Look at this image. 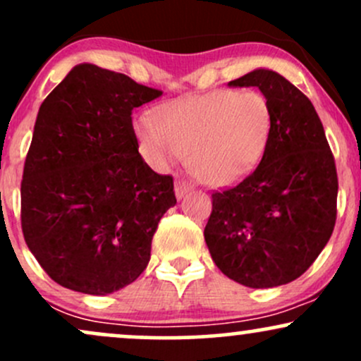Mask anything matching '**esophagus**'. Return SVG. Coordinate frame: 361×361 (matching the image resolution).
Instances as JSON below:
<instances>
[{
  "label": "esophagus",
  "mask_w": 361,
  "mask_h": 361,
  "mask_svg": "<svg viewBox=\"0 0 361 361\" xmlns=\"http://www.w3.org/2000/svg\"><path fill=\"white\" fill-rule=\"evenodd\" d=\"M190 190H192V186L186 183V181H180V180H178L176 183H175V193H176L178 198H183L185 195L190 192Z\"/></svg>",
  "instance_id": "esophagus-1"
}]
</instances>
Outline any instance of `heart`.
Returning <instances> with one entry per match:
<instances>
[{
	"label": "heart",
	"mask_w": 361,
	"mask_h": 361,
	"mask_svg": "<svg viewBox=\"0 0 361 361\" xmlns=\"http://www.w3.org/2000/svg\"><path fill=\"white\" fill-rule=\"evenodd\" d=\"M134 130L156 168L181 163L209 185L243 180L258 166L273 130L271 103L258 90H214L140 114Z\"/></svg>",
	"instance_id": "obj_1"
}]
</instances>
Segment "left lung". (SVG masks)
Listing matches in <instances>:
<instances>
[{"label":"left lung","mask_w":361,"mask_h":361,"mask_svg":"<svg viewBox=\"0 0 361 361\" xmlns=\"http://www.w3.org/2000/svg\"><path fill=\"white\" fill-rule=\"evenodd\" d=\"M229 86H256L267 94L273 130L255 171L212 193L205 243L231 280L279 287L307 271L333 234L336 164L316 109L283 76L256 69Z\"/></svg>","instance_id":"8db88e82"}]
</instances>
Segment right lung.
<instances>
[{
  "instance_id": "right-lung-1",
  "label": "right lung",
  "mask_w": 361,
  "mask_h": 361,
  "mask_svg": "<svg viewBox=\"0 0 361 361\" xmlns=\"http://www.w3.org/2000/svg\"><path fill=\"white\" fill-rule=\"evenodd\" d=\"M161 94L80 64L40 105L23 166L22 231L62 287L106 295L146 270L157 224L176 197L173 176L139 154L132 110Z\"/></svg>"
}]
</instances>
